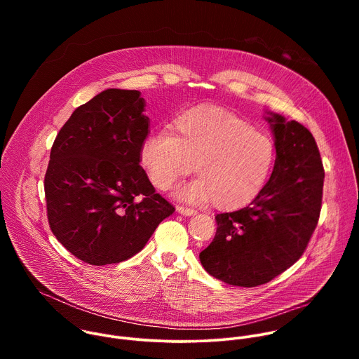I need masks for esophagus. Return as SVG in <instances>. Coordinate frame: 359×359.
Listing matches in <instances>:
<instances>
[{"label": "esophagus", "mask_w": 359, "mask_h": 359, "mask_svg": "<svg viewBox=\"0 0 359 359\" xmlns=\"http://www.w3.org/2000/svg\"><path fill=\"white\" fill-rule=\"evenodd\" d=\"M176 210H177V213H180V215H183V216H193V215H196V210H194V209L184 208V206H177Z\"/></svg>", "instance_id": "34e87169"}]
</instances>
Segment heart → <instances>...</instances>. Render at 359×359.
I'll return each instance as SVG.
<instances>
[{
  "instance_id": "heart-1",
  "label": "heart",
  "mask_w": 359,
  "mask_h": 359,
  "mask_svg": "<svg viewBox=\"0 0 359 359\" xmlns=\"http://www.w3.org/2000/svg\"><path fill=\"white\" fill-rule=\"evenodd\" d=\"M276 161L273 140L234 112L200 105L180 114L173 132L158 129L140 146V165L156 189H169L194 169L198 179L177 190L189 201L237 209L266 186Z\"/></svg>"
}]
</instances>
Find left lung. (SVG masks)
I'll return each mask as SVG.
<instances>
[{
	"label": "left lung",
	"mask_w": 359,
	"mask_h": 359,
	"mask_svg": "<svg viewBox=\"0 0 359 359\" xmlns=\"http://www.w3.org/2000/svg\"><path fill=\"white\" fill-rule=\"evenodd\" d=\"M274 146L273 173L248 206L216 216L217 231L200 263L215 278L237 287L266 284L302 255L317 227L324 168L311 132L267 112Z\"/></svg>",
	"instance_id": "obj_1"
}]
</instances>
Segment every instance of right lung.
I'll return each instance as SVG.
<instances>
[{
  "label": "right lung",
  "mask_w": 359,
  "mask_h": 359,
  "mask_svg": "<svg viewBox=\"0 0 359 359\" xmlns=\"http://www.w3.org/2000/svg\"><path fill=\"white\" fill-rule=\"evenodd\" d=\"M144 107L139 90L100 92L74 111L50 149L43 182L49 227L88 264L133 257L175 212L140 166Z\"/></svg>",
  "instance_id": "add662e5"
}]
</instances>
